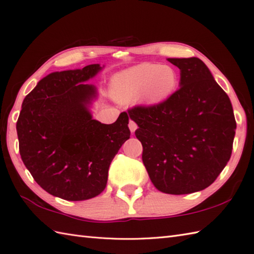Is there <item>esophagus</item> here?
<instances>
[{
	"label": "esophagus",
	"instance_id": "34e87169",
	"mask_svg": "<svg viewBox=\"0 0 254 254\" xmlns=\"http://www.w3.org/2000/svg\"><path fill=\"white\" fill-rule=\"evenodd\" d=\"M129 129H130V131H131V133H133L134 131H136V129L138 128V126H137V124L134 123L133 121H130L129 122Z\"/></svg>",
	"mask_w": 254,
	"mask_h": 254
}]
</instances>
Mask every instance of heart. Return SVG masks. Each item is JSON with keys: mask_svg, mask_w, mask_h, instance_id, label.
I'll use <instances>...</instances> for the list:
<instances>
[{"mask_svg": "<svg viewBox=\"0 0 254 254\" xmlns=\"http://www.w3.org/2000/svg\"><path fill=\"white\" fill-rule=\"evenodd\" d=\"M179 82L178 74L171 66L142 63L124 70L113 78L116 100L131 102L139 97L145 105H155L174 93Z\"/></svg>", "mask_w": 254, "mask_h": 254, "instance_id": "obj_1", "label": "heart"}]
</instances>
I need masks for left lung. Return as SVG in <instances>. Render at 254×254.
<instances>
[{
  "label": "left lung",
  "instance_id": "obj_1",
  "mask_svg": "<svg viewBox=\"0 0 254 254\" xmlns=\"http://www.w3.org/2000/svg\"><path fill=\"white\" fill-rule=\"evenodd\" d=\"M180 69V88L163 102L128 110L137 124L142 161L152 184L170 194L212 185L233 150L236 121L226 92L198 58L168 59Z\"/></svg>",
  "mask_w": 254,
  "mask_h": 254
}]
</instances>
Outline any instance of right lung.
Segmentation results:
<instances>
[{"label": "right lung", "instance_id": "1", "mask_svg": "<svg viewBox=\"0 0 254 254\" xmlns=\"http://www.w3.org/2000/svg\"><path fill=\"white\" fill-rule=\"evenodd\" d=\"M102 69L55 71L26 95L16 124L19 153L37 184L54 196L82 201L100 194L109 167L130 137L126 112L110 125L89 111L97 90L84 81Z\"/></svg>", "mask_w": 254, "mask_h": 254}]
</instances>
